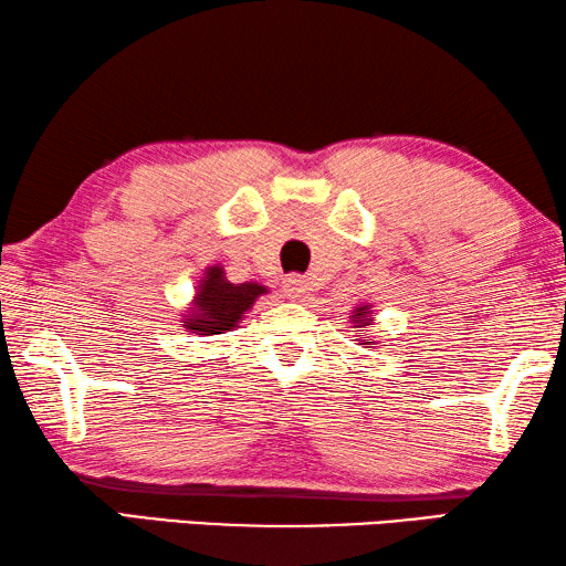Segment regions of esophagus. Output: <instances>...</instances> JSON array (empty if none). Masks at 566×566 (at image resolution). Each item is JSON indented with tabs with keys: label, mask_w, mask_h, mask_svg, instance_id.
<instances>
[{
	"label": "esophagus",
	"mask_w": 566,
	"mask_h": 566,
	"mask_svg": "<svg viewBox=\"0 0 566 566\" xmlns=\"http://www.w3.org/2000/svg\"><path fill=\"white\" fill-rule=\"evenodd\" d=\"M283 291H285V295H289V298L303 301L305 295L311 293V283L305 281L303 275H291V277H285V283H283Z\"/></svg>",
	"instance_id": "1"
}]
</instances>
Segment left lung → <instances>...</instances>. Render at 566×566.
I'll return each instance as SVG.
<instances>
[{
  "mask_svg": "<svg viewBox=\"0 0 566 566\" xmlns=\"http://www.w3.org/2000/svg\"><path fill=\"white\" fill-rule=\"evenodd\" d=\"M350 323H354V328H366V326H374V318H370V311L368 305H358L354 311V316H350ZM366 346H374V340L366 338Z\"/></svg>",
  "mask_w": 566,
  "mask_h": 566,
  "instance_id": "8db88e82",
  "label": "left lung"
}]
</instances>
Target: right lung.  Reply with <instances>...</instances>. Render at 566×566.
Listing matches in <instances>:
<instances>
[{
  "label": "right lung",
  "instance_id": "1",
  "mask_svg": "<svg viewBox=\"0 0 566 566\" xmlns=\"http://www.w3.org/2000/svg\"><path fill=\"white\" fill-rule=\"evenodd\" d=\"M268 293L258 283H230L220 265H210L198 285L192 308L182 316V326L198 336H218V333L238 328L243 313Z\"/></svg>",
  "mask_w": 566,
  "mask_h": 566
}]
</instances>
